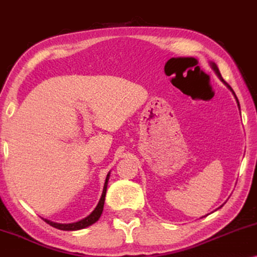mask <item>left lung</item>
I'll list each match as a JSON object with an SVG mask.
<instances>
[{
  "label": "left lung",
  "mask_w": 257,
  "mask_h": 257,
  "mask_svg": "<svg viewBox=\"0 0 257 257\" xmlns=\"http://www.w3.org/2000/svg\"><path fill=\"white\" fill-rule=\"evenodd\" d=\"M209 65H210V68H212L213 70H214V72L216 73V76L219 77V79L221 80V82H222L224 85H226L228 89H229L231 92H233V94H234V97H235V99H236V103H237V105H238V100H237V97H236V94H235V92L233 91V89H231V87L229 86V84H228L227 82H224V79L222 78V76H221V73H220V71H219V68H217V65L215 64V63L214 62H209ZM238 107H240V105H238Z\"/></svg>",
  "instance_id": "left-lung-1"
}]
</instances>
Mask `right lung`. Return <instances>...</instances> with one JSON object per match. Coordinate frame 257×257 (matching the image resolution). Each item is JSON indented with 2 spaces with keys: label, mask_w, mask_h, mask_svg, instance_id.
Segmentation results:
<instances>
[{
  "label": "right lung",
  "mask_w": 257,
  "mask_h": 257,
  "mask_svg": "<svg viewBox=\"0 0 257 257\" xmlns=\"http://www.w3.org/2000/svg\"><path fill=\"white\" fill-rule=\"evenodd\" d=\"M108 179H110V172L106 175V179H105V184H104V188H103V193H101L100 200L98 202V205L96 206V208L93 209V212L87 215L86 217H84L83 220L77 221V222H71V223H58V222H54V221L44 219V221L47 223L50 224V226L57 228V229L61 230H79V229H84V228L91 226L94 222H97L99 220V217L103 213V208H104V202H105V195H106V189H107V182Z\"/></svg>",
  "instance_id": "add662e5"
}]
</instances>
